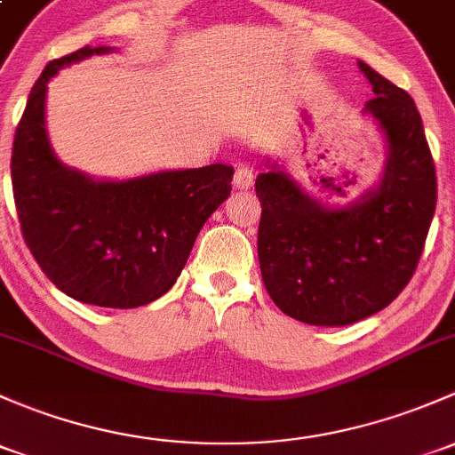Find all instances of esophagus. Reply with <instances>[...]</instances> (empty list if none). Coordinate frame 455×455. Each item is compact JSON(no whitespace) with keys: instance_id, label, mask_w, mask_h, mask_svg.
<instances>
[{"instance_id":"1","label":"esophagus","mask_w":455,"mask_h":455,"mask_svg":"<svg viewBox=\"0 0 455 455\" xmlns=\"http://www.w3.org/2000/svg\"><path fill=\"white\" fill-rule=\"evenodd\" d=\"M255 180V174H252V167L248 165H235V176H233V183H235L237 189H248Z\"/></svg>"}]
</instances>
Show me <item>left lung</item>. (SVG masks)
<instances>
[{"mask_svg": "<svg viewBox=\"0 0 455 455\" xmlns=\"http://www.w3.org/2000/svg\"><path fill=\"white\" fill-rule=\"evenodd\" d=\"M366 111L388 140L379 188L347 209H324L283 170L261 172L257 255L276 307L340 327L388 307L410 283L436 209V167L414 100L366 63Z\"/></svg>", "mask_w": 455, "mask_h": 455, "instance_id": "left-lung-1", "label": "left lung"}]
</instances>
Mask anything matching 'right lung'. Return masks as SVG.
I'll return each mask as SVG.
<instances>
[{"instance_id":"1","label":"right lung","mask_w":455,"mask_h":455,"mask_svg":"<svg viewBox=\"0 0 455 455\" xmlns=\"http://www.w3.org/2000/svg\"><path fill=\"white\" fill-rule=\"evenodd\" d=\"M104 52L87 45L43 69L14 131L12 196L23 242L56 288L98 307L132 309L174 285L203 224L231 194L233 167L95 183L59 164L45 132L47 80Z\"/></svg>"}]
</instances>
